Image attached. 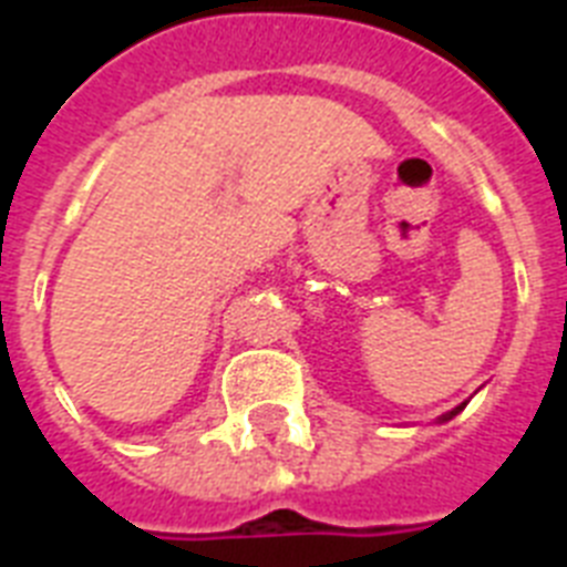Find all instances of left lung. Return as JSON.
I'll list each match as a JSON object with an SVG mask.
<instances>
[{"mask_svg": "<svg viewBox=\"0 0 567 567\" xmlns=\"http://www.w3.org/2000/svg\"><path fill=\"white\" fill-rule=\"evenodd\" d=\"M465 405H467V400H465V403H458L456 409H450L447 414H441V417H439V423H447V421H453V417H456V414L462 412V409H465Z\"/></svg>", "mask_w": 567, "mask_h": 567, "instance_id": "8db88e82", "label": "left lung"}]
</instances>
